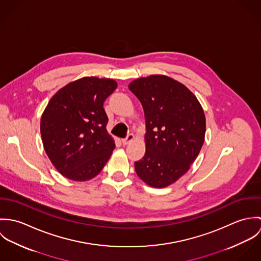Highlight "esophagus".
<instances>
[{
    "instance_id": "34e87169",
    "label": "esophagus",
    "mask_w": 261,
    "mask_h": 261,
    "mask_svg": "<svg viewBox=\"0 0 261 261\" xmlns=\"http://www.w3.org/2000/svg\"><path fill=\"white\" fill-rule=\"evenodd\" d=\"M135 139H136L135 136H134L133 134H129V135H127V137H126L125 139H122V140H121V143H122L123 146H126V145H128L130 142H133Z\"/></svg>"
}]
</instances>
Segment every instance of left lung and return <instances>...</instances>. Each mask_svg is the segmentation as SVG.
<instances>
[{
  "instance_id": "obj_1",
  "label": "left lung",
  "mask_w": 261,
  "mask_h": 261,
  "mask_svg": "<svg viewBox=\"0 0 261 261\" xmlns=\"http://www.w3.org/2000/svg\"><path fill=\"white\" fill-rule=\"evenodd\" d=\"M128 88L146 119V153L135 163L136 172L149 186H170L186 174L204 144V111L189 88L166 75L138 78Z\"/></svg>"
}]
</instances>
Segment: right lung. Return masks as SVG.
<instances>
[{
	"instance_id": "1",
	"label": "right lung",
	"mask_w": 261,
	"mask_h": 261,
	"mask_svg": "<svg viewBox=\"0 0 261 261\" xmlns=\"http://www.w3.org/2000/svg\"><path fill=\"white\" fill-rule=\"evenodd\" d=\"M117 87L115 80L87 76L60 88L41 116L44 149L65 178L84 182L97 176L115 148L107 130L105 100Z\"/></svg>"
}]
</instances>
